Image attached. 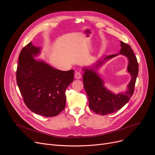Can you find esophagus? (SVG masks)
I'll use <instances>...</instances> for the list:
<instances>
[{
    "label": "esophagus",
    "instance_id": "34e87169",
    "mask_svg": "<svg viewBox=\"0 0 155 155\" xmlns=\"http://www.w3.org/2000/svg\"><path fill=\"white\" fill-rule=\"evenodd\" d=\"M75 78L76 79H80L81 78H82V73H81L79 71L76 72L75 74Z\"/></svg>",
    "mask_w": 155,
    "mask_h": 155
}]
</instances>
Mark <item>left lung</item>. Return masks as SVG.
<instances>
[{
  "label": "left lung",
  "instance_id": "1",
  "mask_svg": "<svg viewBox=\"0 0 155 155\" xmlns=\"http://www.w3.org/2000/svg\"><path fill=\"white\" fill-rule=\"evenodd\" d=\"M120 47L121 49L118 54L104 56V60H99L96 63L94 69L84 68V87L88 97L89 107L97 114L104 116L119 110L129 101L134 93L138 75L137 58L129 45L120 41ZM119 54L124 55L128 58L129 61L128 71L132 75V80L126 92L115 94L107 90L103 85V81L96 73V70L105 61Z\"/></svg>",
  "mask_w": 155,
  "mask_h": 155
}]
</instances>
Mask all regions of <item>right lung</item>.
<instances>
[{
    "label": "right lung",
    "mask_w": 155,
    "mask_h": 155,
    "mask_svg": "<svg viewBox=\"0 0 155 155\" xmlns=\"http://www.w3.org/2000/svg\"><path fill=\"white\" fill-rule=\"evenodd\" d=\"M41 48L30 42L21 50L16 80L24 103L31 111L45 117L56 116L66 105L65 90L73 81L74 71H61L34 59Z\"/></svg>",
    "instance_id": "right-lung-1"
}]
</instances>
